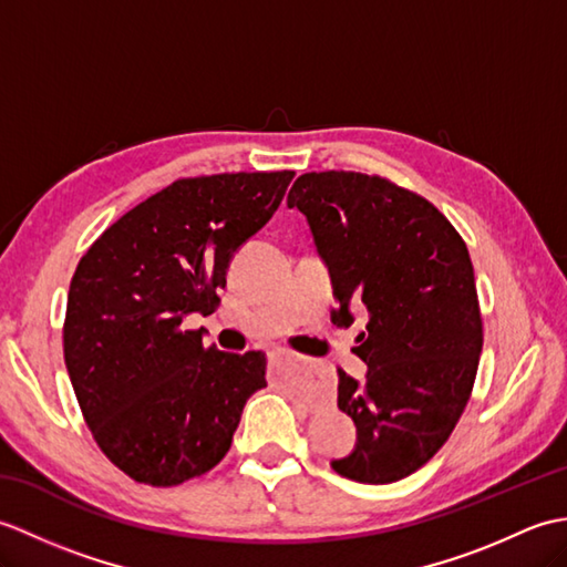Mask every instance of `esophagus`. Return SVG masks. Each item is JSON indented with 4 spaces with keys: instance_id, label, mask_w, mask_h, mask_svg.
I'll return each mask as SVG.
<instances>
[{
    "instance_id": "34e87169",
    "label": "esophagus",
    "mask_w": 567,
    "mask_h": 567,
    "mask_svg": "<svg viewBox=\"0 0 567 567\" xmlns=\"http://www.w3.org/2000/svg\"><path fill=\"white\" fill-rule=\"evenodd\" d=\"M270 363H272V365H292V368H299L295 355L287 353V351H275V353H270Z\"/></svg>"
}]
</instances>
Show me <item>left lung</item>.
Listing matches in <instances>:
<instances>
[{"label":"left lung","instance_id":"obj_1","mask_svg":"<svg viewBox=\"0 0 567 567\" xmlns=\"http://www.w3.org/2000/svg\"><path fill=\"white\" fill-rule=\"evenodd\" d=\"M287 204L331 268L333 323L368 311L353 348L365 382L339 368V409L358 443L331 465L355 483H396L441 451L473 394L483 315L467 246L429 199L380 175L305 173Z\"/></svg>","mask_w":567,"mask_h":567}]
</instances>
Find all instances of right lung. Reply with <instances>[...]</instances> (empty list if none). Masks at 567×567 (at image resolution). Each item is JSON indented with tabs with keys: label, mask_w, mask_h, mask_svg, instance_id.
Segmentation results:
<instances>
[{
	"label": "right lung",
	"mask_w": 567,
	"mask_h": 567,
	"mask_svg": "<svg viewBox=\"0 0 567 567\" xmlns=\"http://www.w3.org/2000/svg\"><path fill=\"white\" fill-rule=\"evenodd\" d=\"M292 171L179 177L116 219L80 258L63 323L65 368L110 461L173 487L231 449L268 358L216 351L189 315L219 307L234 252L280 207Z\"/></svg>",
	"instance_id": "add662e5"
}]
</instances>
